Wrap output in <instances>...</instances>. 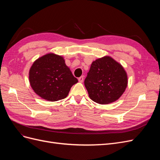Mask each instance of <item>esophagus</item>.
Here are the masks:
<instances>
[{
    "instance_id": "34e87169",
    "label": "esophagus",
    "mask_w": 160,
    "mask_h": 160,
    "mask_svg": "<svg viewBox=\"0 0 160 160\" xmlns=\"http://www.w3.org/2000/svg\"><path fill=\"white\" fill-rule=\"evenodd\" d=\"M83 79H84V77L83 76H81L80 77H79V78H78L79 81L81 82V83H82V82L83 81Z\"/></svg>"
}]
</instances>
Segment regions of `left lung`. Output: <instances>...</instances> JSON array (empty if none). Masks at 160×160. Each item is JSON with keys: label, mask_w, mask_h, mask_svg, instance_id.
<instances>
[{"label": "left lung", "mask_w": 160, "mask_h": 160, "mask_svg": "<svg viewBox=\"0 0 160 160\" xmlns=\"http://www.w3.org/2000/svg\"><path fill=\"white\" fill-rule=\"evenodd\" d=\"M84 83L91 100L99 104H109L124 93L128 75L122 65L105 56L92 62Z\"/></svg>", "instance_id": "8db88e82"}]
</instances>
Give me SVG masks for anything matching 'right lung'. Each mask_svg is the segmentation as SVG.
<instances>
[{"mask_svg":"<svg viewBox=\"0 0 160 160\" xmlns=\"http://www.w3.org/2000/svg\"><path fill=\"white\" fill-rule=\"evenodd\" d=\"M29 82L33 91L49 101L65 99L71 87L78 82L65 64L63 57L48 53L33 62L29 71Z\"/></svg>","mask_w":160,"mask_h":160,"instance_id":"right-lung-1","label":"right lung"}]
</instances>
